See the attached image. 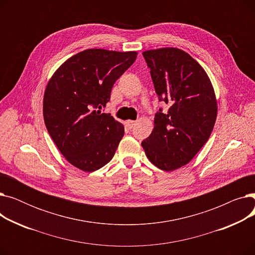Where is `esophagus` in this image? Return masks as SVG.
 <instances>
[{"mask_svg": "<svg viewBox=\"0 0 255 255\" xmlns=\"http://www.w3.org/2000/svg\"><path fill=\"white\" fill-rule=\"evenodd\" d=\"M135 121H132V120H128V121H126V126L129 128V129H131V128H133L134 127V125H135Z\"/></svg>", "mask_w": 255, "mask_h": 255, "instance_id": "34e87169", "label": "esophagus"}]
</instances>
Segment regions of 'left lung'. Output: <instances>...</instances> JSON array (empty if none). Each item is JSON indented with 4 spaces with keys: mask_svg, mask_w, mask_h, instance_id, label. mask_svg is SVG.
<instances>
[{
    "mask_svg": "<svg viewBox=\"0 0 255 255\" xmlns=\"http://www.w3.org/2000/svg\"><path fill=\"white\" fill-rule=\"evenodd\" d=\"M142 56L159 101L169 109H159L141 145L155 166L171 171L190 162L209 139L217 118L215 92L203 67L182 49H152Z\"/></svg>",
    "mask_w": 255,
    "mask_h": 255,
    "instance_id": "8db88e82",
    "label": "left lung"
}]
</instances>
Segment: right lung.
Returning a JSON list of instances; mask_svg holds the SVG:
<instances>
[{
    "mask_svg": "<svg viewBox=\"0 0 255 255\" xmlns=\"http://www.w3.org/2000/svg\"><path fill=\"white\" fill-rule=\"evenodd\" d=\"M136 57V51L86 49L63 63L49 79L44 123L62 155L75 167L95 171L113 159L124 126L101 110L117 79Z\"/></svg>",
    "mask_w": 255,
    "mask_h": 255,
    "instance_id": "obj_1",
    "label": "right lung"
}]
</instances>
